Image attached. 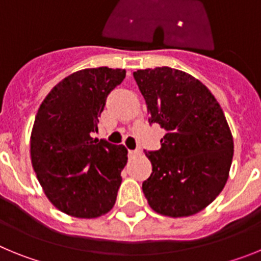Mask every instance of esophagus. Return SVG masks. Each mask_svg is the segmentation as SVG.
<instances>
[{
	"instance_id": "obj_1",
	"label": "esophagus",
	"mask_w": 261,
	"mask_h": 261,
	"mask_svg": "<svg viewBox=\"0 0 261 261\" xmlns=\"http://www.w3.org/2000/svg\"><path fill=\"white\" fill-rule=\"evenodd\" d=\"M141 154V150L140 149H136V150H129V155L136 156V155H140Z\"/></svg>"
}]
</instances>
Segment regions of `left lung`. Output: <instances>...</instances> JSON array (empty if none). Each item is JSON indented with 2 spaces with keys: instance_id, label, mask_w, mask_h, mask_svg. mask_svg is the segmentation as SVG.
Segmentation results:
<instances>
[{
  "instance_id": "1",
  "label": "left lung",
  "mask_w": 261,
  "mask_h": 261,
  "mask_svg": "<svg viewBox=\"0 0 261 261\" xmlns=\"http://www.w3.org/2000/svg\"><path fill=\"white\" fill-rule=\"evenodd\" d=\"M149 121L166 130L161 149L145 151L151 175L142 183L150 208L162 216L190 217L223 190L234 141L220 103L199 80L161 66L133 73Z\"/></svg>"
}]
</instances>
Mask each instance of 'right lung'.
<instances>
[{
	"label": "right lung",
	"mask_w": 261,
	"mask_h": 261,
	"mask_svg": "<svg viewBox=\"0 0 261 261\" xmlns=\"http://www.w3.org/2000/svg\"><path fill=\"white\" fill-rule=\"evenodd\" d=\"M124 78L125 69H82L60 81L39 107L32 167L48 200L68 216L90 220L114 208L128 150L91 133L107 95Z\"/></svg>",
	"instance_id": "right-lung-1"
}]
</instances>
